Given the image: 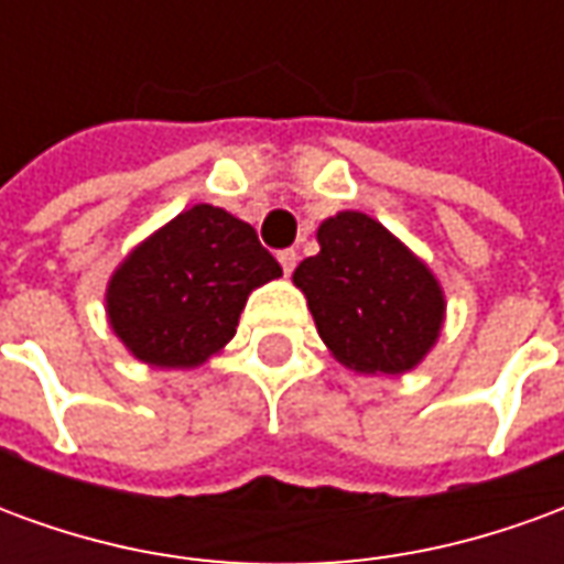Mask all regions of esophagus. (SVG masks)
Returning <instances> with one entry per match:
<instances>
[{
  "label": "esophagus",
  "instance_id": "1",
  "mask_svg": "<svg viewBox=\"0 0 564 564\" xmlns=\"http://www.w3.org/2000/svg\"><path fill=\"white\" fill-rule=\"evenodd\" d=\"M278 259H281L283 274H293L295 262H299V253H295V250H281V253H278Z\"/></svg>",
  "mask_w": 564,
  "mask_h": 564
}]
</instances>
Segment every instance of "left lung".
Listing matches in <instances>:
<instances>
[{
    "instance_id": "1",
    "label": "left lung",
    "mask_w": 564,
    "mask_h": 564,
    "mask_svg": "<svg viewBox=\"0 0 564 564\" xmlns=\"http://www.w3.org/2000/svg\"><path fill=\"white\" fill-rule=\"evenodd\" d=\"M319 253L293 281L307 295L317 332L338 362L368 375H402L435 344L444 295L378 220L341 210L319 226Z\"/></svg>"
}]
</instances>
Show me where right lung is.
I'll use <instances>...</instances> for the list:
<instances>
[{
    "label": "right lung",
    "mask_w": 564,
    "mask_h": 564,
    "mask_svg": "<svg viewBox=\"0 0 564 564\" xmlns=\"http://www.w3.org/2000/svg\"><path fill=\"white\" fill-rule=\"evenodd\" d=\"M271 278H281V265L250 223L196 205L117 269L111 329L141 362L193 368L232 338L250 290Z\"/></svg>",
    "instance_id": "add662e5"
}]
</instances>
